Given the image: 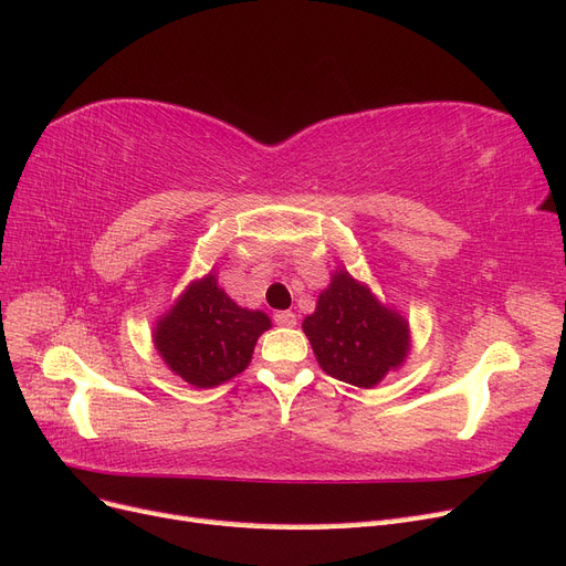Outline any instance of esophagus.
I'll list each match as a JSON object with an SVG mask.
<instances>
[{
  "label": "esophagus",
  "instance_id": "34e87169",
  "mask_svg": "<svg viewBox=\"0 0 566 566\" xmlns=\"http://www.w3.org/2000/svg\"><path fill=\"white\" fill-rule=\"evenodd\" d=\"M273 323L283 325V328H293V325H297V316L293 312H276L273 314Z\"/></svg>",
  "mask_w": 566,
  "mask_h": 566
}]
</instances>
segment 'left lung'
<instances>
[{
	"instance_id": "obj_1",
	"label": "left lung",
	"mask_w": 566,
	"mask_h": 566,
	"mask_svg": "<svg viewBox=\"0 0 566 566\" xmlns=\"http://www.w3.org/2000/svg\"><path fill=\"white\" fill-rule=\"evenodd\" d=\"M302 331L318 366L335 380L356 387L378 385L387 370L401 366L408 352V323L347 271L335 273Z\"/></svg>"
}]
</instances>
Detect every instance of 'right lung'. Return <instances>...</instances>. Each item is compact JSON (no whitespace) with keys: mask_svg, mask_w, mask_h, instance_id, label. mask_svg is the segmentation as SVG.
Here are the masks:
<instances>
[{"mask_svg":"<svg viewBox=\"0 0 566 566\" xmlns=\"http://www.w3.org/2000/svg\"><path fill=\"white\" fill-rule=\"evenodd\" d=\"M271 328L264 312L238 306L217 279L188 285L156 328V347L165 364L193 387H214L243 373L256 337Z\"/></svg>","mask_w":566,"mask_h":566,"instance_id":"obj_1","label":"right lung"}]
</instances>
